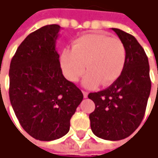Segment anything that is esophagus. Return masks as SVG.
<instances>
[{
  "label": "esophagus",
  "mask_w": 158,
  "mask_h": 158,
  "mask_svg": "<svg viewBox=\"0 0 158 158\" xmlns=\"http://www.w3.org/2000/svg\"><path fill=\"white\" fill-rule=\"evenodd\" d=\"M82 94H83V98H87L88 97V92L87 91H84V90H82Z\"/></svg>",
  "instance_id": "obj_1"
}]
</instances>
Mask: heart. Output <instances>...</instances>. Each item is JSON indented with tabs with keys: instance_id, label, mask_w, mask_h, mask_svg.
Masks as SVG:
<instances>
[{
	"instance_id": "obj_1",
	"label": "heart",
	"mask_w": 158,
	"mask_h": 158,
	"mask_svg": "<svg viewBox=\"0 0 158 158\" xmlns=\"http://www.w3.org/2000/svg\"><path fill=\"white\" fill-rule=\"evenodd\" d=\"M127 61V49L123 42L104 33L82 35L73 42L72 49L61 52L60 62L64 76L76 82L86 69L82 84L95 88L101 82L107 86L121 76Z\"/></svg>"
}]
</instances>
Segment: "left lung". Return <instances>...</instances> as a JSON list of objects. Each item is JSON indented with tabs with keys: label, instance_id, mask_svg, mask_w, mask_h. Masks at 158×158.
<instances>
[{
	"label": "left lung",
	"instance_id": "obj_1",
	"mask_svg": "<svg viewBox=\"0 0 158 158\" xmlns=\"http://www.w3.org/2000/svg\"><path fill=\"white\" fill-rule=\"evenodd\" d=\"M127 49V61L121 76L108 88L88 95L95 103L89 114L95 135L104 140L118 141L132 135L143 120L151 82L148 57L131 34L112 28Z\"/></svg>",
	"mask_w": 158,
	"mask_h": 158
}]
</instances>
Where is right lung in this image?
<instances>
[{
    "label": "right lung",
    "instance_id": "add662e5",
    "mask_svg": "<svg viewBox=\"0 0 158 158\" xmlns=\"http://www.w3.org/2000/svg\"><path fill=\"white\" fill-rule=\"evenodd\" d=\"M60 26H43L18 46L9 67V99L22 127L40 141L69 131L83 95L62 75L55 43Z\"/></svg>",
    "mask_w": 158,
    "mask_h": 158
}]
</instances>
